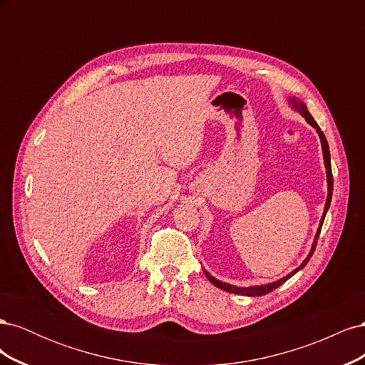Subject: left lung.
Segmentation results:
<instances>
[{
    "mask_svg": "<svg viewBox=\"0 0 365 365\" xmlns=\"http://www.w3.org/2000/svg\"><path fill=\"white\" fill-rule=\"evenodd\" d=\"M289 102H291L292 108H294V109H297V111L300 113V114L306 118L307 123L311 125L312 128H315V129H317L318 135H319V140H322L323 157H324V165H326V170H327V172H326V173H327V185H329V195H327V200H326L324 213H323V217H322V222H319V228H318V231H317V236H315V240H314V245H312L311 252H309V256L304 259V262L300 264V267H298L297 269H294L291 274L286 275V277H283V279L277 280V282L268 283V284H262V286H250V288H239V286H233V284H228V283L219 282L217 279H215V277H213V275H210V274L204 269V272H205V277H207L210 282H212V283L216 286V288L222 289V291H227V292H231V294H240V295H248V297H260V295H264V294H268V292L274 291L275 288H279L280 284H283L286 280L291 279L295 272H298V271H300L302 268H304V264L309 262V259L312 257V254H314V251H315L317 240H318V236H319V231H322V227H323V222H324V216H326L327 210H329L330 201H332V192H334V176H332V165H330V152H329L327 140H326V137H324V134H323L322 128H319V126L317 125V121L312 118V115H311V114H309L306 105H304L303 102H300V101H297V98H289Z\"/></svg>",
    "mask_w": 365,
    "mask_h": 365,
    "instance_id": "left-lung-1",
    "label": "left lung"
}]
</instances>
